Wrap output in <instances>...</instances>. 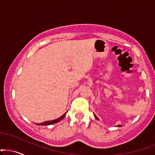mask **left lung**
<instances>
[{
    "instance_id": "obj_1",
    "label": "left lung",
    "mask_w": 155,
    "mask_h": 155,
    "mask_svg": "<svg viewBox=\"0 0 155 155\" xmlns=\"http://www.w3.org/2000/svg\"><path fill=\"white\" fill-rule=\"evenodd\" d=\"M94 117H95V118L97 119V120H99V119H98V118H97V116H96V115H94ZM120 126H120V125H118V127H120Z\"/></svg>"
}]
</instances>
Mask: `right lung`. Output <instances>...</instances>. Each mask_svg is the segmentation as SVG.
<instances>
[{
  "label": "right lung",
  "instance_id": "right-lung-1",
  "mask_svg": "<svg viewBox=\"0 0 155 155\" xmlns=\"http://www.w3.org/2000/svg\"><path fill=\"white\" fill-rule=\"evenodd\" d=\"M66 113H67V112H66ZM66 113H65L64 114H63V115H61L60 118L55 119V120H48V121H45V122L41 123V124H36L38 125V126H48V125H52V124H56V123H58L59 121H61V120H62V119H63V118L66 116Z\"/></svg>",
  "mask_w": 155,
  "mask_h": 155
}]
</instances>
